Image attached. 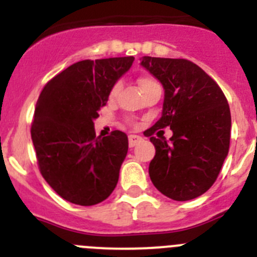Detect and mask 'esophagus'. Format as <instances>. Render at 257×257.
Here are the masks:
<instances>
[{"label":"esophagus","instance_id":"esophagus-1","mask_svg":"<svg viewBox=\"0 0 257 257\" xmlns=\"http://www.w3.org/2000/svg\"><path fill=\"white\" fill-rule=\"evenodd\" d=\"M142 140H143L142 136H139V135H130V136H128V145H130L131 148H133V147H135L136 144H139V143L142 142Z\"/></svg>","mask_w":257,"mask_h":257}]
</instances>
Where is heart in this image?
Instances as JSON below:
<instances>
[{"instance_id": "1", "label": "heart", "mask_w": 257, "mask_h": 257, "mask_svg": "<svg viewBox=\"0 0 257 257\" xmlns=\"http://www.w3.org/2000/svg\"><path fill=\"white\" fill-rule=\"evenodd\" d=\"M138 82H139V86H140V88L143 90V92L147 91L148 88L153 87V86L158 85V82H157L156 79H154L153 77H149V76L140 77ZM119 90H121V83L119 82L114 83V85H113V87L110 88V92H109V99H112V100L113 99H115V96L118 95Z\"/></svg>"}]
</instances>
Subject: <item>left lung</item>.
<instances>
[{"label": "left lung", "mask_w": 257, "mask_h": 257, "mask_svg": "<svg viewBox=\"0 0 257 257\" xmlns=\"http://www.w3.org/2000/svg\"><path fill=\"white\" fill-rule=\"evenodd\" d=\"M142 65L165 88L162 115L151 128L156 156L149 165L154 187L174 201H189L216 181L230 144V109L225 95L198 65L187 59L144 56ZM170 126V142L154 132Z\"/></svg>", "instance_id": "left-lung-1"}]
</instances>
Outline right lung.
Wrapping results in <instances>:
<instances>
[{
    "mask_svg": "<svg viewBox=\"0 0 257 257\" xmlns=\"http://www.w3.org/2000/svg\"><path fill=\"white\" fill-rule=\"evenodd\" d=\"M133 61L134 56L78 61L41 91L31 127L38 169L70 203L97 205L117 185L128 139L118 130L96 136L94 119Z\"/></svg>",
    "mask_w": 257,
    "mask_h": 257,
    "instance_id": "obj_1",
    "label": "right lung"
}]
</instances>
